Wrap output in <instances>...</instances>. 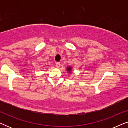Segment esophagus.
<instances>
[{
  "mask_svg": "<svg viewBox=\"0 0 128 128\" xmlns=\"http://www.w3.org/2000/svg\"><path fill=\"white\" fill-rule=\"evenodd\" d=\"M56 68H59L60 66V62H56Z\"/></svg>",
  "mask_w": 128,
  "mask_h": 128,
  "instance_id": "esophagus-1",
  "label": "esophagus"
}]
</instances>
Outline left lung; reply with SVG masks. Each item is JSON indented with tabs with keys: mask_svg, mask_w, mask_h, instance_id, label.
Wrapping results in <instances>:
<instances>
[{
	"mask_svg": "<svg viewBox=\"0 0 128 128\" xmlns=\"http://www.w3.org/2000/svg\"><path fill=\"white\" fill-rule=\"evenodd\" d=\"M71 69H72V68L71 67H68L67 68V70L68 72H70L71 71Z\"/></svg>",
	"mask_w": 128,
	"mask_h": 128,
	"instance_id": "left-lung-1",
	"label": "left lung"
}]
</instances>
